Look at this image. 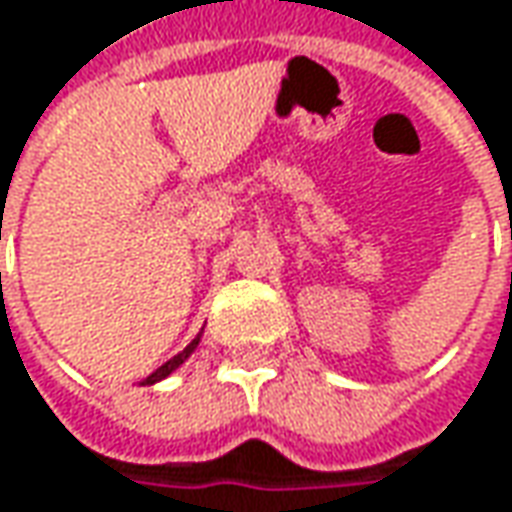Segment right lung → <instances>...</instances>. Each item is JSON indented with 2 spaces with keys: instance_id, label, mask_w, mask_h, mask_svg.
<instances>
[{
  "instance_id": "add662e5",
  "label": "right lung",
  "mask_w": 512,
  "mask_h": 512,
  "mask_svg": "<svg viewBox=\"0 0 512 512\" xmlns=\"http://www.w3.org/2000/svg\"><path fill=\"white\" fill-rule=\"evenodd\" d=\"M196 344H199V336H196V339H193V342L187 344L185 350H182V353H176V356H173V359H170V362H165L162 364V367H156V370H153V373H150L148 379H145V382L148 384H156V382H162V379H165V376H170V373H173V370H176V367H179V364L185 362L187 356H190V353H193V350H196Z\"/></svg>"
}]
</instances>
